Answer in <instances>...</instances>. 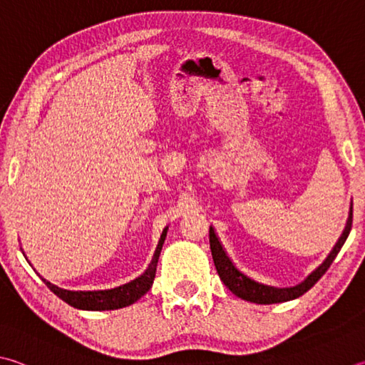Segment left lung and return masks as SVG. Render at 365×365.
<instances>
[{
    "mask_svg": "<svg viewBox=\"0 0 365 365\" xmlns=\"http://www.w3.org/2000/svg\"><path fill=\"white\" fill-rule=\"evenodd\" d=\"M351 225H353V207L349 209V217H348L346 227L343 230V235L340 236V240L336 241L335 247L332 249V252H330L329 257L322 262V264H319V267H317L313 273L307 277V279L295 287H273V286H267V284L250 279L249 276H246L242 271H240L235 267V263L231 262V258L227 255V252H225L220 241H218L214 228L210 227L209 242H210L212 258H214L217 273L220 276V279L236 297H240L242 300H247L252 303H258V304L289 302V300H294V298L302 297L304 292H308V290L313 287L324 274H326V271L335 260V257L339 255L344 241H346V237L351 231Z\"/></svg>",
    "mask_w": 365,
    "mask_h": 365,
    "instance_id": "1",
    "label": "left lung"
}]
</instances>
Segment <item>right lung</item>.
Returning a JSON list of instances; mask_svg holds the SVG:
<instances>
[{
	"label": "right lung",
	"mask_w": 365,
	"mask_h": 365,
	"mask_svg": "<svg viewBox=\"0 0 365 365\" xmlns=\"http://www.w3.org/2000/svg\"><path fill=\"white\" fill-rule=\"evenodd\" d=\"M165 235H168V227L163 230V235L160 237V242H158L155 255L151 258L148 268L145 269V273L142 276H138L137 279L128 284H123V286L119 287L108 290H67L56 286V284H51L49 281H46L44 277H41V279L52 292L58 298H62L65 303L71 304L73 308L88 311H105L129 307V304L135 303L138 298H142L151 289V286H153L158 258H160Z\"/></svg>",
	"instance_id": "right-lung-1"
}]
</instances>
